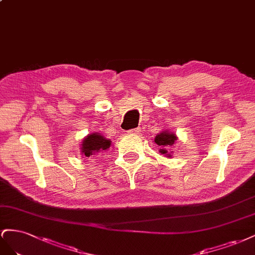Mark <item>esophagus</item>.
Returning a JSON list of instances; mask_svg holds the SVG:
<instances>
[{
    "label": "esophagus",
    "mask_w": 255,
    "mask_h": 255,
    "mask_svg": "<svg viewBox=\"0 0 255 255\" xmlns=\"http://www.w3.org/2000/svg\"><path fill=\"white\" fill-rule=\"evenodd\" d=\"M140 131L141 130L139 129V128H135V129H131V130H128V133H130V134H139L140 133Z\"/></svg>",
    "instance_id": "1"
}]
</instances>
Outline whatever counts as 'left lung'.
<instances>
[{"instance_id":"8db88e82","label":"left lung","mask_w":255,"mask_h":255,"mask_svg":"<svg viewBox=\"0 0 255 255\" xmlns=\"http://www.w3.org/2000/svg\"><path fill=\"white\" fill-rule=\"evenodd\" d=\"M177 139L178 137L175 132L170 131L169 129H164V130H162V131H160L159 133L156 134L154 141L160 147V149H159L160 154H162L165 157L171 159L173 156L172 155L173 151H170V148L176 143Z\"/></svg>"}]
</instances>
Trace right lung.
<instances>
[{"instance_id":"right-lung-1","label":"right lung","mask_w":255,"mask_h":255,"mask_svg":"<svg viewBox=\"0 0 255 255\" xmlns=\"http://www.w3.org/2000/svg\"><path fill=\"white\" fill-rule=\"evenodd\" d=\"M111 146V140L99 132L87 134L81 142V155L83 158L94 157Z\"/></svg>"}]
</instances>
